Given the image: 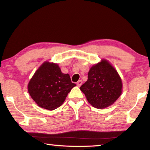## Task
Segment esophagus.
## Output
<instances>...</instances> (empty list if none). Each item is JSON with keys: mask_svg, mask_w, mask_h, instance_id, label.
Here are the masks:
<instances>
[{"mask_svg": "<svg viewBox=\"0 0 150 150\" xmlns=\"http://www.w3.org/2000/svg\"><path fill=\"white\" fill-rule=\"evenodd\" d=\"M82 83H83V81H81V80H80V81H79L77 83V85L78 86V87H81V85H82Z\"/></svg>", "mask_w": 150, "mask_h": 150, "instance_id": "obj_1", "label": "esophagus"}]
</instances>
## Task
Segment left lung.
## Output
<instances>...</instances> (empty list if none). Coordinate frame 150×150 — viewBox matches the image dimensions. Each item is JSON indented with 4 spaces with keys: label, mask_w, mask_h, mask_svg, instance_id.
<instances>
[{
    "label": "left lung",
    "mask_w": 150,
    "mask_h": 150,
    "mask_svg": "<svg viewBox=\"0 0 150 150\" xmlns=\"http://www.w3.org/2000/svg\"><path fill=\"white\" fill-rule=\"evenodd\" d=\"M80 90L93 107L103 109L113 105L122 93V82L115 68L106 59L90 68L88 79Z\"/></svg>",
    "instance_id": "left-lung-1"
}]
</instances>
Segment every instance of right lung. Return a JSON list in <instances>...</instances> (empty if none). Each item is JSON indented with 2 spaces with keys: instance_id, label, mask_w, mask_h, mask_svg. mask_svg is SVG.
<instances>
[{
  "instance_id": "add662e5",
  "label": "right lung",
  "mask_w": 150,
  "mask_h": 150,
  "mask_svg": "<svg viewBox=\"0 0 150 150\" xmlns=\"http://www.w3.org/2000/svg\"><path fill=\"white\" fill-rule=\"evenodd\" d=\"M75 86L69 75L63 73L57 63L45 62L30 80L28 91L38 106L53 110L62 105Z\"/></svg>"
}]
</instances>
